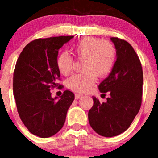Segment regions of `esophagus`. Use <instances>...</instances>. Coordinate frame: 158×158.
<instances>
[{
	"instance_id": "obj_1",
	"label": "esophagus",
	"mask_w": 158,
	"mask_h": 158,
	"mask_svg": "<svg viewBox=\"0 0 158 158\" xmlns=\"http://www.w3.org/2000/svg\"><path fill=\"white\" fill-rule=\"evenodd\" d=\"M82 96H83V95L82 94H80V93H76V94H75V99H80V98H81Z\"/></svg>"
}]
</instances>
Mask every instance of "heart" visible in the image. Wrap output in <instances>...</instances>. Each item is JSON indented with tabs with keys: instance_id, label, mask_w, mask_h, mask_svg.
Instances as JSON below:
<instances>
[{
	"instance_id": "b5f03b06",
	"label": "heart",
	"mask_w": 158,
	"mask_h": 158,
	"mask_svg": "<svg viewBox=\"0 0 158 158\" xmlns=\"http://www.w3.org/2000/svg\"><path fill=\"white\" fill-rule=\"evenodd\" d=\"M72 50L78 58H85V72L70 77L66 85L72 91L87 93L96 83L97 76L104 77L112 70L116 58L115 49L110 42L88 37L77 42ZM73 65V59L69 54L63 52L58 55L57 66L62 75H69Z\"/></svg>"
}]
</instances>
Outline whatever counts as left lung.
I'll return each instance as SVG.
<instances>
[{
    "instance_id": "obj_1",
    "label": "left lung",
    "mask_w": 158,
    "mask_h": 158,
    "mask_svg": "<svg viewBox=\"0 0 158 158\" xmlns=\"http://www.w3.org/2000/svg\"><path fill=\"white\" fill-rule=\"evenodd\" d=\"M116 50V61L108 77L99 85L100 93H109L107 102L94 96L89 111V122L98 135L114 137L129 128L142 104L143 73L140 60L129 43L111 38Z\"/></svg>"
}]
</instances>
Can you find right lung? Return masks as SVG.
Returning <instances> with one entry per match:
<instances>
[{
  "label": "right lung",
  "mask_w": 158,
  "mask_h": 158,
  "mask_svg": "<svg viewBox=\"0 0 158 158\" xmlns=\"http://www.w3.org/2000/svg\"><path fill=\"white\" fill-rule=\"evenodd\" d=\"M73 36L38 39L20 53L13 73V95L19 118L31 133L49 138L62 129L74 94L65 90L59 98L51 96L58 85L59 49Z\"/></svg>",
  "instance_id": "obj_1"
}]
</instances>
